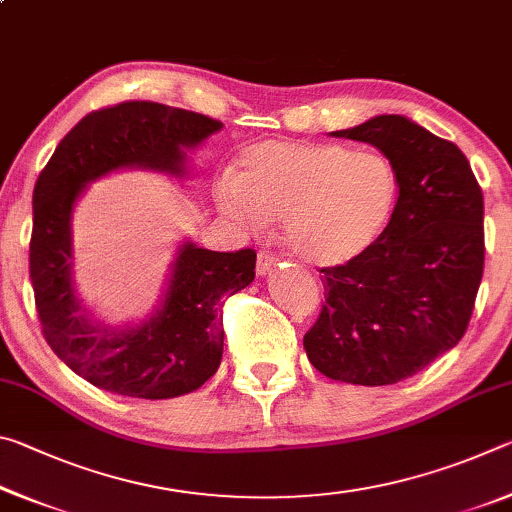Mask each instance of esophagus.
<instances>
[{"mask_svg":"<svg viewBox=\"0 0 512 512\" xmlns=\"http://www.w3.org/2000/svg\"><path fill=\"white\" fill-rule=\"evenodd\" d=\"M277 259H280V257L273 255V253H268V250H262V253L257 255V273L259 275H266L275 266Z\"/></svg>","mask_w":512,"mask_h":512,"instance_id":"1","label":"esophagus"}]
</instances>
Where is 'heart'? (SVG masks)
<instances>
[{
    "label": "heart",
    "mask_w": 512,
    "mask_h": 512,
    "mask_svg": "<svg viewBox=\"0 0 512 512\" xmlns=\"http://www.w3.org/2000/svg\"><path fill=\"white\" fill-rule=\"evenodd\" d=\"M397 173L381 153L343 144L264 140L237 160V183L221 205L248 228L284 219L293 253L316 266L359 257L386 230L397 201Z\"/></svg>",
    "instance_id": "1"
}]
</instances>
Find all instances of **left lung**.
I'll use <instances>...</instances> for the list:
<instances>
[{
  "label": "left lung",
  "mask_w": 512,
  "mask_h": 512,
  "mask_svg": "<svg viewBox=\"0 0 512 512\" xmlns=\"http://www.w3.org/2000/svg\"><path fill=\"white\" fill-rule=\"evenodd\" d=\"M397 173V203L366 253L320 268L325 305L305 350L325 377L388 386L452 350L470 325L485 259L483 194L454 142L400 115L336 131Z\"/></svg>",
  "instance_id": "1"
}]
</instances>
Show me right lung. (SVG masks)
<instances>
[{
	"instance_id": "1",
	"label": "right lung",
	"mask_w": 512,
	"mask_h": 512,
	"mask_svg": "<svg viewBox=\"0 0 512 512\" xmlns=\"http://www.w3.org/2000/svg\"><path fill=\"white\" fill-rule=\"evenodd\" d=\"M221 121L155 101L92 110L56 146L33 187L29 277L49 348L103 391L167 400L210 379L223 354V305L255 277L253 248L214 253L187 244L173 266L164 307L135 329L92 325L69 282V216L81 189L108 171L144 167L183 173L187 146Z\"/></svg>"
}]
</instances>
